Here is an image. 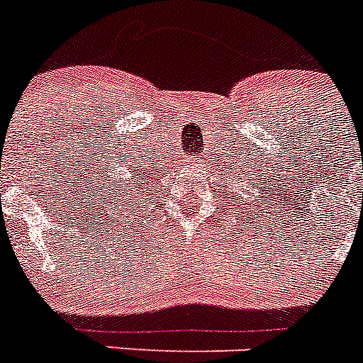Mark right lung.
<instances>
[{
  "mask_svg": "<svg viewBox=\"0 0 363 363\" xmlns=\"http://www.w3.org/2000/svg\"><path fill=\"white\" fill-rule=\"evenodd\" d=\"M129 178L130 179H145V176H140L136 174V169L134 167H129ZM150 184V182H149ZM138 187V185H136ZM129 189V185H123V182H121V178L118 179V182H112V184H108L107 191H105L104 194V201H107L108 209H112V214H116V216H123V218H129V213H138V209H142L143 203H145L149 198L142 196L143 192H140L138 194L136 191L130 192L127 191Z\"/></svg>",
  "mask_w": 363,
  "mask_h": 363,
  "instance_id": "add662e5",
  "label": "right lung"
}]
</instances>
